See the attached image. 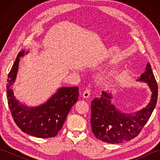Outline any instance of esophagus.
Listing matches in <instances>:
<instances>
[{
  "instance_id": "1",
  "label": "esophagus",
  "mask_w": 160,
  "mask_h": 160,
  "mask_svg": "<svg viewBox=\"0 0 160 160\" xmlns=\"http://www.w3.org/2000/svg\"><path fill=\"white\" fill-rule=\"evenodd\" d=\"M90 96V91L89 89H87L86 91H84L82 94V96L84 98H88Z\"/></svg>"
}]
</instances>
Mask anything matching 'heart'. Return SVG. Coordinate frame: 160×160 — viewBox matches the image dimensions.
Returning a JSON list of instances; mask_svg holds the SVG:
<instances>
[{"label":"heart","mask_w":160,"mask_h":160,"mask_svg":"<svg viewBox=\"0 0 160 160\" xmlns=\"http://www.w3.org/2000/svg\"><path fill=\"white\" fill-rule=\"evenodd\" d=\"M113 77V73H108V74L106 75V76H105V79L111 80Z\"/></svg>","instance_id":"obj_1"}]
</instances>
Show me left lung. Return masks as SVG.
<instances>
[{
  "mask_svg": "<svg viewBox=\"0 0 160 160\" xmlns=\"http://www.w3.org/2000/svg\"><path fill=\"white\" fill-rule=\"evenodd\" d=\"M147 84L151 92L147 106L137 111L125 113L112 102L114 91H102L100 98L91 101V124L97 139L104 142L119 144L131 140L140 133L155 107L158 87L151 65L147 63L145 71L136 80Z\"/></svg>",
  "mask_w": 160,
  "mask_h": 160,
  "instance_id": "left-lung-1",
  "label": "left lung"
}]
</instances>
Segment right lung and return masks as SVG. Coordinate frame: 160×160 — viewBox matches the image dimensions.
<instances>
[{
    "label": "right lung",
    "mask_w": 160,
    "mask_h": 160,
    "mask_svg": "<svg viewBox=\"0 0 160 160\" xmlns=\"http://www.w3.org/2000/svg\"><path fill=\"white\" fill-rule=\"evenodd\" d=\"M29 52L22 50L8 74L7 98L13 120L25 133L39 138L55 137L65 121L70 109L78 100V87H60L45 102L38 106H28L17 99L13 85L18 74L20 58Z\"/></svg>",
    "instance_id": "add662e5"
}]
</instances>
